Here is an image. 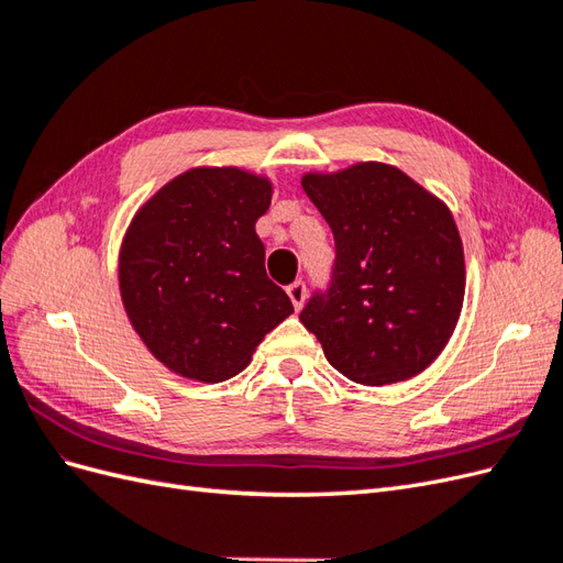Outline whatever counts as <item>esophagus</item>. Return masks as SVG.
Segmentation results:
<instances>
[{
	"instance_id": "34e87169",
	"label": "esophagus",
	"mask_w": 563,
	"mask_h": 563,
	"mask_svg": "<svg viewBox=\"0 0 563 563\" xmlns=\"http://www.w3.org/2000/svg\"><path fill=\"white\" fill-rule=\"evenodd\" d=\"M286 294H288V298H291L294 308L300 310L302 302H305V296H308V288H305V282H302V279H296L294 284H288Z\"/></svg>"
}]
</instances>
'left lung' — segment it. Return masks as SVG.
<instances>
[{"label":"left lung","instance_id":"left-lung-1","mask_svg":"<svg viewBox=\"0 0 563 563\" xmlns=\"http://www.w3.org/2000/svg\"><path fill=\"white\" fill-rule=\"evenodd\" d=\"M302 190L335 242L329 288L300 312L305 329L354 383L418 376L463 310L465 255L449 207L380 162L308 174Z\"/></svg>","mask_w":563,"mask_h":563}]
</instances>
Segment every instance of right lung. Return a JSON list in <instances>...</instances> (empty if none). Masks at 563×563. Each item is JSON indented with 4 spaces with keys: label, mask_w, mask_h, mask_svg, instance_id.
<instances>
[{
    "label": "right lung",
    "mask_w": 563,
    "mask_h": 563,
    "mask_svg": "<svg viewBox=\"0 0 563 563\" xmlns=\"http://www.w3.org/2000/svg\"><path fill=\"white\" fill-rule=\"evenodd\" d=\"M272 183L234 166L190 168L133 216L119 291L147 350L172 371L220 383L244 371L294 305L265 272L255 234Z\"/></svg>",
    "instance_id": "1"
}]
</instances>
